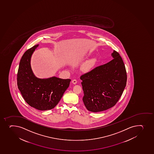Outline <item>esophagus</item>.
<instances>
[{"instance_id":"1","label":"esophagus","mask_w":154,"mask_h":154,"mask_svg":"<svg viewBox=\"0 0 154 154\" xmlns=\"http://www.w3.org/2000/svg\"><path fill=\"white\" fill-rule=\"evenodd\" d=\"M77 82V81L76 79H74L72 80V83L74 84H76Z\"/></svg>"}]
</instances>
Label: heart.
<instances>
[{"mask_svg":"<svg viewBox=\"0 0 154 154\" xmlns=\"http://www.w3.org/2000/svg\"><path fill=\"white\" fill-rule=\"evenodd\" d=\"M94 64H95V60H89L85 65L84 69L85 70H91V69H92L94 66Z\"/></svg>","mask_w":154,"mask_h":154,"instance_id":"1","label":"heart"}]
</instances>
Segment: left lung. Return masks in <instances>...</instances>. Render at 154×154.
Returning a JSON list of instances; mask_svg holds the SVG:
<instances>
[{
	"instance_id": "left-lung-1",
	"label": "left lung",
	"mask_w": 154,
	"mask_h": 154,
	"mask_svg": "<svg viewBox=\"0 0 154 154\" xmlns=\"http://www.w3.org/2000/svg\"><path fill=\"white\" fill-rule=\"evenodd\" d=\"M114 59L81 75L83 102L92 112L105 111L116 105L126 85L127 73L122 57L114 51Z\"/></svg>"
}]
</instances>
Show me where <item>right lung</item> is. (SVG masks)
<instances>
[{
    "mask_svg": "<svg viewBox=\"0 0 154 154\" xmlns=\"http://www.w3.org/2000/svg\"><path fill=\"white\" fill-rule=\"evenodd\" d=\"M38 46L36 45L28 49L21 58L17 74V87L28 105L39 110L45 111L57 105L69 86L71 79L56 77L37 78L31 69L30 60Z\"/></svg>",
    "mask_w": 154,
    "mask_h": 154,
    "instance_id": "1",
    "label": "right lung"
}]
</instances>
